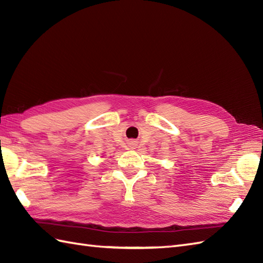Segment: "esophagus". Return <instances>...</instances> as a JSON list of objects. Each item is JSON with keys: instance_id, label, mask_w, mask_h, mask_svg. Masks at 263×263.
I'll use <instances>...</instances> for the list:
<instances>
[{"instance_id": "obj_1", "label": "esophagus", "mask_w": 263, "mask_h": 263, "mask_svg": "<svg viewBox=\"0 0 263 263\" xmlns=\"http://www.w3.org/2000/svg\"><path fill=\"white\" fill-rule=\"evenodd\" d=\"M128 144H130V147H131V148H133V147H135V144H136V143L133 142V141H130V143H128Z\"/></svg>"}]
</instances>
